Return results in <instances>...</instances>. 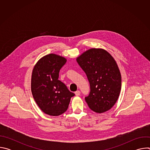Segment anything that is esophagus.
Wrapping results in <instances>:
<instances>
[{
    "label": "esophagus",
    "instance_id": "34e87169",
    "mask_svg": "<svg viewBox=\"0 0 150 150\" xmlns=\"http://www.w3.org/2000/svg\"><path fill=\"white\" fill-rule=\"evenodd\" d=\"M75 95L76 96H79L80 95V94H81V92H80V91H75Z\"/></svg>",
    "mask_w": 150,
    "mask_h": 150
}]
</instances>
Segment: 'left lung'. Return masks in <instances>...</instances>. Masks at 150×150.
Masks as SVG:
<instances>
[{"label": "left lung", "instance_id": "8db88e82", "mask_svg": "<svg viewBox=\"0 0 150 150\" xmlns=\"http://www.w3.org/2000/svg\"><path fill=\"white\" fill-rule=\"evenodd\" d=\"M86 74L90 92L85 97L93 111L101 113L117 101L121 90V75L113 57L104 50L91 49L76 59Z\"/></svg>", "mask_w": 150, "mask_h": 150}]
</instances>
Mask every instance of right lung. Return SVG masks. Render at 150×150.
Instances as JSON below:
<instances>
[{"label":"right lung","mask_w":150,"mask_h":150,"mask_svg":"<svg viewBox=\"0 0 150 150\" xmlns=\"http://www.w3.org/2000/svg\"><path fill=\"white\" fill-rule=\"evenodd\" d=\"M66 62L65 58L49 54L40 59L33 71V96L40 109L50 116L65 113L71 97L75 96L58 79L59 71Z\"/></svg>","instance_id":"1"}]
</instances>
